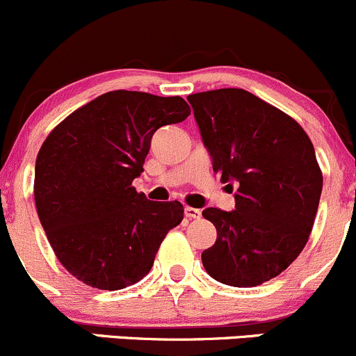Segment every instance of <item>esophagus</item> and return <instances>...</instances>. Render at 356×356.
<instances>
[{
    "mask_svg": "<svg viewBox=\"0 0 356 356\" xmlns=\"http://www.w3.org/2000/svg\"><path fill=\"white\" fill-rule=\"evenodd\" d=\"M185 216L188 219H199L202 216V212H200V209L195 207H185Z\"/></svg>",
    "mask_w": 356,
    "mask_h": 356,
    "instance_id": "obj_1",
    "label": "esophagus"
}]
</instances>
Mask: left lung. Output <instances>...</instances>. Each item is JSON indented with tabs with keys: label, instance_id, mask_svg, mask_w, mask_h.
<instances>
[{
	"label": "left lung",
	"instance_id": "1",
	"mask_svg": "<svg viewBox=\"0 0 356 356\" xmlns=\"http://www.w3.org/2000/svg\"><path fill=\"white\" fill-rule=\"evenodd\" d=\"M212 170L234 190V211L207 207L218 238L202 252L211 277L236 288L280 276L309 241L322 171L302 127L243 89L190 94Z\"/></svg>",
	"mask_w": 356,
	"mask_h": 356
}]
</instances>
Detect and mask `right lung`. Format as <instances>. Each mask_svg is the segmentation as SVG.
<instances>
[{
	"label": "right lung",
	"mask_w": 356,
	"mask_h": 356,
	"mask_svg": "<svg viewBox=\"0 0 356 356\" xmlns=\"http://www.w3.org/2000/svg\"><path fill=\"white\" fill-rule=\"evenodd\" d=\"M190 115L185 99L113 90L67 116L35 159L38 216L58 260L92 288L123 289L151 270L183 205L154 202L131 181L157 128Z\"/></svg>",
	"instance_id": "obj_1"
}]
</instances>
